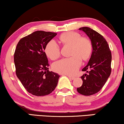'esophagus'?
Instances as JSON below:
<instances>
[{
    "label": "esophagus",
    "instance_id": "esophagus-1",
    "mask_svg": "<svg viewBox=\"0 0 124 124\" xmlns=\"http://www.w3.org/2000/svg\"><path fill=\"white\" fill-rule=\"evenodd\" d=\"M68 76L69 78L70 79V80H74V79L75 78V77H73V76H69V75H68Z\"/></svg>",
    "mask_w": 124,
    "mask_h": 124
}]
</instances>
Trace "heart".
<instances>
[{
    "instance_id": "b5f03b06",
    "label": "heart",
    "mask_w": 124,
    "mask_h": 124,
    "mask_svg": "<svg viewBox=\"0 0 124 124\" xmlns=\"http://www.w3.org/2000/svg\"><path fill=\"white\" fill-rule=\"evenodd\" d=\"M64 44L70 45L71 56L63 58L53 65V70L59 73L73 75L81 65L82 59H88L92 53V46L91 40L85 37H81L78 33L68 32L64 33L59 38ZM45 53L52 60H55L60 56V48L55 40H51L45 47Z\"/></svg>"
}]
</instances>
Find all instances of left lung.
<instances>
[{
	"label": "left lung",
	"instance_id": "1",
	"mask_svg": "<svg viewBox=\"0 0 124 124\" xmlns=\"http://www.w3.org/2000/svg\"><path fill=\"white\" fill-rule=\"evenodd\" d=\"M79 30L86 34L91 41L92 53L87 65L82 69L86 71L81 77L83 85L77 88L80 94L89 96L102 88L111 74V53L108 43L101 34L88 27Z\"/></svg>",
	"mask_w": 124,
	"mask_h": 124
}]
</instances>
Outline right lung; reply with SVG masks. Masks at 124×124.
<instances>
[{
  "label": "right lung",
  "mask_w": 124,
  "mask_h": 124,
  "mask_svg": "<svg viewBox=\"0 0 124 124\" xmlns=\"http://www.w3.org/2000/svg\"><path fill=\"white\" fill-rule=\"evenodd\" d=\"M56 33L38 31L18 43L14 55L16 75L28 92L38 96L48 95L54 90L60 77L48 70L44 52L46 44Z\"/></svg>",
  "instance_id": "obj_1"
}]
</instances>
